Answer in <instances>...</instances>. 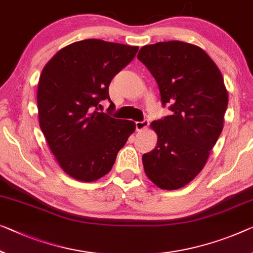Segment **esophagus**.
<instances>
[{"label":"esophagus","mask_w":253,"mask_h":253,"mask_svg":"<svg viewBox=\"0 0 253 253\" xmlns=\"http://www.w3.org/2000/svg\"><path fill=\"white\" fill-rule=\"evenodd\" d=\"M149 126V122L145 120V121H141V122H135V130L137 131H142V130H146L147 127Z\"/></svg>","instance_id":"obj_1"}]
</instances>
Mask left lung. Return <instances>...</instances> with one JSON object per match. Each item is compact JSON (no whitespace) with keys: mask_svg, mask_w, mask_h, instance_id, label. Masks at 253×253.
I'll list each match as a JSON object with an SVG mask.
<instances>
[{"mask_svg":"<svg viewBox=\"0 0 253 253\" xmlns=\"http://www.w3.org/2000/svg\"><path fill=\"white\" fill-rule=\"evenodd\" d=\"M137 57L156 80L163 106L173 112L150 124L157 145L142 156L143 169L158 188L180 189L201 172L223 130V76L203 48L184 42L142 46Z\"/></svg>","mask_w":253,"mask_h":253,"instance_id":"1","label":"left lung"}]
</instances>
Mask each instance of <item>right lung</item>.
I'll use <instances>...</instances> for the list:
<instances>
[{
    "label": "right lung",
    "instance_id": "right-lung-1",
    "mask_svg": "<svg viewBox=\"0 0 253 253\" xmlns=\"http://www.w3.org/2000/svg\"><path fill=\"white\" fill-rule=\"evenodd\" d=\"M138 46L100 40L72 42L42 69L37 89L40 126L61 169L78 181L103 177L135 130V124L99 114L111 102L108 86L137 54Z\"/></svg>",
    "mask_w": 253,
    "mask_h": 253
}]
</instances>
